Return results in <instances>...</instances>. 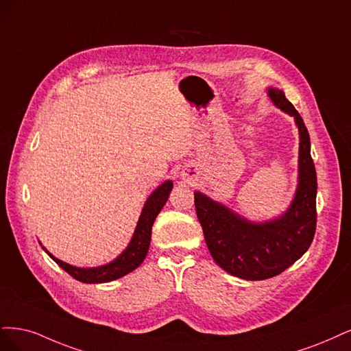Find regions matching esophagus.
<instances>
[{"instance_id":"34e87169","label":"esophagus","mask_w":351,"mask_h":351,"mask_svg":"<svg viewBox=\"0 0 351 351\" xmlns=\"http://www.w3.org/2000/svg\"><path fill=\"white\" fill-rule=\"evenodd\" d=\"M195 176V173H194V171H192V169H186V171H184V173H182V178L184 179H192Z\"/></svg>"}]
</instances>
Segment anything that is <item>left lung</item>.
I'll return each mask as SVG.
<instances>
[{
	"label": "left lung",
	"mask_w": 351,
	"mask_h": 351,
	"mask_svg": "<svg viewBox=\"0 0 351 351\" xmlns=\"http://www.w3.org/2000/svg\"><path fill=\"white\" fill-rule=\"evenodd\" d=\"M274 106L293 117L299 130L298 186L289 208L265 221H251L239 213L194 192L197 216L214 261L243 280L276 277L309 250L316 229V172L309 132L285 92L268 87Z\"/></svg>",
	"instance_id": "1"
}]
</instances>
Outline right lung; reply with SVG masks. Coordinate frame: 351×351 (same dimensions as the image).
Wrapping results in <instances>:
<instances>
[{
    "label": "right lung",
    "instance_id": "right-lung-1",
    "mask_svg": "<svg viewBox=\"0 0 351 351\" xmlns=\"http://www.w3.org/2000/svg\"><path fill=\"white\" fill-rule=\"evenodd\" d=\"M172 188H173L172 180H165L162 185L157 186L149 195V198H147V201L144 202V207L141 210L137 226H135V230L128 246L114 259V261L99 265V267L82 268V267H75L61 261V259L53 256L45 246H42V250H45V252H47L53 261L62 269H65L71 277H74L75 280L82 282H87V285L108 282V281L127 276L128 273H131V271L138 268L143 264L147 252H149L153 223L157 217V214L160 213V210L166 204Z\"/></svg>",
    "mask_w": 351,
    "mask_h": 351
}]
</instances>
